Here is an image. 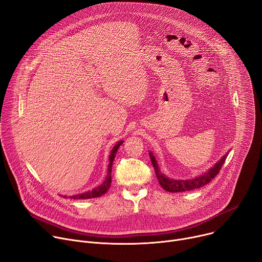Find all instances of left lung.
Returning a JSON list of instances; mask_svg holds the SVG:
<instances>
[{"label": "left lung", "instance_id": "obj_1", "mask_svg": "<svg viewBox=\"0 0 262 262\" xmlns=\"http://www.w3.org/2000/svg\"><path fill=\"white\" fill-rule=\"evenodd\" d=\"M228 155H229V152H226L224 156H222V158L219 161H217V163H215V165L213 167H211L210 169L203 172L202 175L195 177L193 179L178 180V179L168 178L166 175H164V173L161 172L158 162H157L154 154L149 150V157H150L152 166L155 168L156 177H157V179H158L159 184L162 186V188L165 189L166 191H169V193H182V191H188L191 189L200 188V187L206 185L207 183H210L218 175V172L221 169L223 163L225 162V159H226V157H228Z\"/></svg>", "mask_w": 262, "mask_h": 262}]
</instances>
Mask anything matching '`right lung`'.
I'll return each instance as SVG.
<instances>
[{"instance_id": "right-lung-1", "label": "right lung", "mask_w": 262, "mask_h": 262, "mask_svg": "<svg viewBox=\"0 0 262 262\" xmlns=\"http://www.w3.org/2000/svg\"><path fill=\"white\" fill-rule=\"evenodd\" d=\"M124 141L121 140L119 141L112 149L111 151V155H110V158H108V161H110V164L107 166V176L105 178V180L103 181V183L95 188H93L92 190H89V191H84V193L82 194H78V195H74V196H71L68 198H72V199H92V198H97V197H101L103 196L104 194L106 193V191L108 190L111 184H112V167H113V163H114V160H115V156L118 151V148L120 147V145L123 143ZM64 198H67L66 196H64Z\"/></svg>"}]
</instances>
